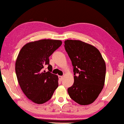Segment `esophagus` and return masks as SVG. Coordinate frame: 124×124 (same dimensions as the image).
I'll use <instances>...</instances> for the list:
<instances>
[{"label": "esophagus", "instance_id": "obj_1", "mask_svg": "<svg viewBox=\"0 0 124 124\" xmlns=\"http://www.w3.org/2000/svg\"><path fill=\"white\" fill-rule=\"evenodd\" d=\"M62 78H63V77L62 76H59V79L60 81H62Z\"/></svg>", "mask_w": 124, "mask_h": 124}]
</instances>
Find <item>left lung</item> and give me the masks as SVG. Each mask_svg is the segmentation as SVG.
Segmentation results:
<instances>
[{"mask_svg": "<svg viewBox=\"0 0 124 124\" xmlns=\"http://www.w3.org/2000/svg\"><path fill=\"white\" fill-rule=\"evenodd\" d=\"M65 49L73 66L74 83L69 96L80 105L92 103L105 85L106 64L96 47L80 40L65 41Z\"/></svg>", "mask_w": 124, "mask_h": 124, "instance_id": "left-lung-1", "label": "left lung"}]
</instances>
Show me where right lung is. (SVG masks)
<instances>
[{"instance_id": "right-lung-1", "label": "right lung", "mask_w": 124, "mask_h": 124, "mask_svg": "<svg viewBox=\"0 0 124 124\" xmlns=\"http://www.w3.org/2000/svg\"><path fill=\"white\" fill-rule=\"evenodd\" d=\"M62 41L44 39L30 42L20 50L16 62L18 83L28 99L42 104L50 99L58 87V76L52 74L49 56L60 47ZM48 65L49 71L43 70Z\"/></svg>"}]
</instances>
